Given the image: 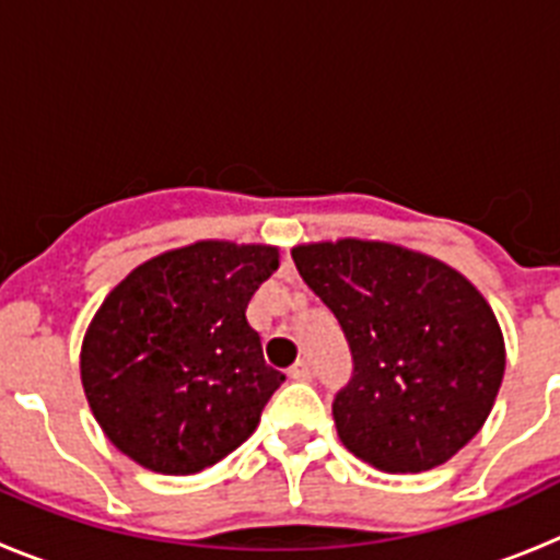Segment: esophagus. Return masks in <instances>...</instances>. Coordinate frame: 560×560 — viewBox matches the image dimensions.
I'll use <instances>...</instances> for the list:
<instances>
[{
  "label": "esophagus",
  "mask_w": 560,
  "mask_h": 560,
  "mask_svg": "<svg viewBox=\"0 0 560 560\" xmlns=\"http://www.w3.org/2000/svg\"><path fill=\"white\" fill-rule=\"evenodd\" d=\"M289 378H294V381H308V378H311L308 361H296L294 368H289Z\"/></svg>",
  "instance_id": "esophagus-1"
}]
</instances>
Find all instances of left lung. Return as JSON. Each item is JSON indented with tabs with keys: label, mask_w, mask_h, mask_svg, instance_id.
I'll use <instances>...</instances> for the list:
<instances>
[{
	"label": "left lung",
	"mask_w": 560,
	"mask_h": 560,
	"mask_svg": "<svg viewBox=\"0 0 560 560\" xmlns=\"http://www.w3.org/2000/svg\"><path fill=\"white\" fill-rule=\"evenodd\" d=\"M291 257L353 355L334 398L345 448L387 474L452 459L502 387L504 339L488 300L438 257L384 241L303 244Z\"/></svg>",
	"instance_id": "8db88e82"
}]
</instances>
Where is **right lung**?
Here are the masks:
<instances>
[{"instance_id": "right-lung-1", "label": "right lung", "mask_w": 560, "mask_h": 560, "mask_svg": "<svg viewBox=\"0 0 560 560\" xmlns=\"http://www.w3.org/2000/svg\"><path fill=\"white\" fill-rule=\"evenodd\" d=\"M277 246L196 241L114 285L83 336L92 415L126 457L156 474L205 471L235 452L285 381L246 323Z\"/></svg>"}]
</instances>
